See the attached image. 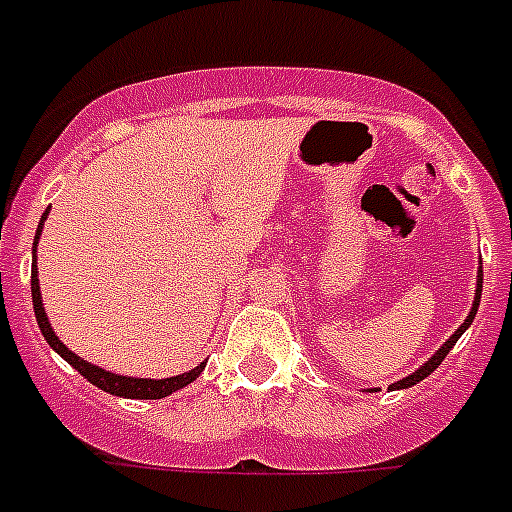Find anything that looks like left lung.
<instances>
[{"label": "left lung", "instance_id": "left-lung-1", "mask_svg": "<svg viewBox=\"0 0 512 512\" xmlns=\"http://www.w3.org/2000/svg\"><path fill=\"white\" fill-rule=\"evenodd\" d=\"M479 299H482V270H479V281H476V296H474V307H471V315H468V320L463 322L461 328L455 330L453 336L448 338V341L442 343L440 346V351H437L435 356H432V359H429L427 364H424V367H419L414 372V375H409V377H403V380H398V382H393V385H390V390H398V388H411V385H416V382L419 380H424V377L427 375H432V372H435L437 367H440V362L442 359H445V356H448V351L453 349L455 346V341H458V338L463 336V330L468 328V325H471V322H474V317H476V309H479Z\"/></svg>", "mask_w": 512, "mask_h": 512}]
</instances>
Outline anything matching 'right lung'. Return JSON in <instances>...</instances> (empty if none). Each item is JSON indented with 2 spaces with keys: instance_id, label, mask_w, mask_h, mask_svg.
<instances>
[{
  "instance_id": "1",
  "label": "right lung",
  "mask_w": 512,
  "mask_h": 512,
  "mask_svg": "<svg viewBox=\"0 0 512 512\" xmlns=\"http://www.w3.org/2000/svg\"><path fill=\"white\" fill-rule=\"evenodd\" d=\"M49 216V210H46L44 216H41V226L36 231V242L33 247L38 244V236H41V229H44V221ZM30 291H33V309H36V320H38V328L44 333L46 343H49L51 349L62 354V359L72 364V367L80 372L88 382H93L96 388L106 390L111 395H122V398H140V401H153V398H166L171 395L174 390L184 388V385H190L192 380H197V375L205 369V362L200 367H195L192 372H184V375H176V377H166V380H143V377H122V375H111V372H103V369L93 367V364L83 362L80 356L72 354L67 346L57 338V333L51 330L49 325V317L44 312V304H41V289H38V268L33 265L30 270Z\"/></svg>"
}]
</instances>
